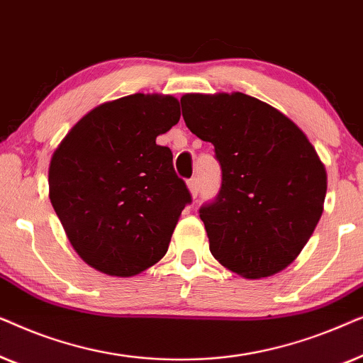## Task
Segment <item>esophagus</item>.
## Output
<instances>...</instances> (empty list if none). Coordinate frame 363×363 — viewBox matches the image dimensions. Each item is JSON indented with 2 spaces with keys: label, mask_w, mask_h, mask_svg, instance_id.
<instances>
[{
  "label": "esophagus",
  "mask_w": 363,
  "mask_h": 363,
  "mask_svg": "<svg viewBox=\"0 0 363 363\" xmlns=\"http://www.w3.org/2000/svg\"><path fill=\"white\" fill-rule=\"evenodd\" d=\"M188 190H190L191 196L196 198L198 196V191H200V182L196 180V178H191V180H188Z\"/></svg>",
  "instance_id": "obj_1"
}]
</instances>
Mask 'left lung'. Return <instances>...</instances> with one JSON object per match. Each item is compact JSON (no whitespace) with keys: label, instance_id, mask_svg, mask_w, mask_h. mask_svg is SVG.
<instances>
[{"label":"left lung","instance_id":"obj_1","mask_svg":"<svg viewBox=\"0 0 363 363\" xmlns=\"http://www.w3.org/2000/svg\"><path fill=\"white\" fill-rule=\"evenodd\" d=\"M186 127L215 145L223 178L200 218L215 259L246 279L286 269L324 211L327 173L306 133L242 92L185 94Z\"/></svg>","mask_w":363,"mask_h":363}]
</instances>
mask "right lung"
<instances>
[{"label":"right lung","mask_w":363,"mask_h":363,"mask_svg":"<svg viewBox=\"0 0 363 363\" xmlns=\"http://www.w3.org/2000/svg\"><path fill=\"white\" fill-rule=\"evenodd\" d=\"M180 121L173 96L101 104L62 138L49 163V200L81 259L130 277L165 256L190 191L157 137Z\"/></svg>","instance_id":"1"}]
</instances>
